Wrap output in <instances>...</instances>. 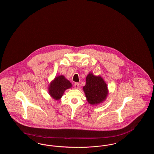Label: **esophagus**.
Wrapping results in <instances>:
<instances>
[{
  "instance_id": "34e87169",
  "label": "esophagus",
  "mask_w": 154,
  "mask_h": 154,
  "mask_svg": "<svg viewBox=\"0 0 154 154\" xmlns=\"http://www.w3.org/2000/svg\"><path fill=\"white\" fill-rule=\"evenodd\" d=\"M80 88V84L78 82H75L74 84V88L75 89H79Z\"/></svg>"
}]
</instances>
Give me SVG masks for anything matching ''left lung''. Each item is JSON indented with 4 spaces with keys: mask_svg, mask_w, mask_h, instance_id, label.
Instances as JSON below:
<instances>
[{
    "mask_svg": "<svg viewBox=\"0 0 154 154\" xmlns=\"http://www.w3.org/2000/svg\"><path fill=\"white\" fill-rule=\"evenodd\" d=\"M85 97L92 105L103 102L109 94L108 85L100 75H95L90 72L86 77L85 85L83 87Z\"/></svg>",
    "mask_w": 154,
    "mask_h": 154,
    "instance_id": "1",
    "label": "left lung"
}]
</instances>
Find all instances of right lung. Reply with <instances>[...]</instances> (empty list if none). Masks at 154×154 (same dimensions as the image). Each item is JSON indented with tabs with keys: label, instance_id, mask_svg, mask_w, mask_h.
<instances>
[{
	"label": "right lung",
	"instance_id": "right-lung-1",
	"mask_svg": "<svg viewBox=\"0 0 154 154\" xmlns=\"http://www.w3.org/2000/svg\"><path fill=\"white\" fill-rule=\"evenodd\" d=\"M72 87V84L63 75L56 77L48 85V92L54 100H59L63 95L64 91Z\"/></svg>",
	"mask_w": 154,
	"mask_h": 154
}]
</instances>
